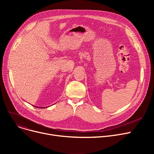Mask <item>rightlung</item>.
<instances>
[{"label":"right lung","mask_w":154,"mask_h":154,"mask_svg":"<svg viewBox=\"0 0 154 154\" xmlns=\"http://www.w3.org/2000/svg\"><path fill=\"white\" fill-rule=\"evenodd\" d=\"M39 108H40V109H44V108H45V107H39Z\"/></svg>","instance_id":"obj_1"}]
</instances>
